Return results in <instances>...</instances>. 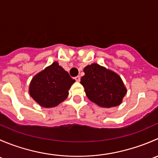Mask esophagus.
<instances>
[{
    "label": "esophagus",
    "instance_id": "1",
    "mask_svg": "<svg viewBox=\"0 0 158 158\" xmlns=\"http://www.w3.org/2000/svg\"><path fill=\"white\" fill-rule=\"evenodd\" d=\"M75 79H76V80L77 81V82H79V81H80V76H77L76 78H75Z\"/></svg>",
    "mask_w": 158,
    "mask_h": 158
}]
</instances>
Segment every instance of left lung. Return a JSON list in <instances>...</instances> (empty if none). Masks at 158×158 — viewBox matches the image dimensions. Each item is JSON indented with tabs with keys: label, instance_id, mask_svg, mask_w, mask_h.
<instances>
[{
	"label": "left lung",
	"instance_id": "8db88e82",
	"mask_svg": "<svg viewBox=\"0 0 158 158\" xmlns=\"http://www.w3.org/2000/svg\"><path fill=\"white\" fill-rule=\"evenodd\" d=\"M83 71L85 75L80 83L90 101L103 108L114 107L122 103L127 89L117 73L97 63L85 66Z\"/></svg>",
	"mask_w": 158,
	"mask_h": 158
}]
</instances>
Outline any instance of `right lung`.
Listing matches in <instances>:
<instances>
[{"mask_svg": "<svg viewBox=\"0 0 158 158\" xmlns=\"http://www.w3.org/2000/svg\"><path fill=\"white\" fill-rule=\"evenodd\" d=\"M69 73L57 62L36 74L30 84V95L44 108H52L64 101L74 82Z\"/></svg>", "mask_w": 158, "mask_h": 158, "instance_id": "obj_1", "label": "right lung"}]
</instances>
